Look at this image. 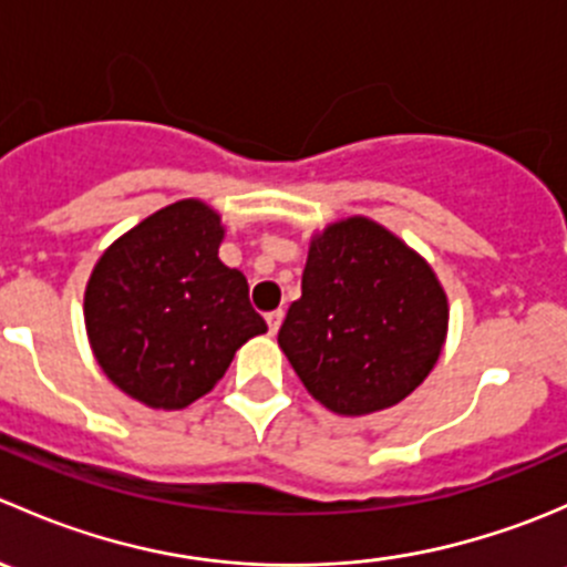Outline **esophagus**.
<instances>
[{"instance_id":"34e87169","label":"esophagus","mask_w":567,"mask_h":567,"mask_svg":"<svg viewBox=\"0 0 567 567\" xmlns=\"http://www.w3.org/2000/svg\"><path fill=\"white\" fill-rule=\"evenodd\" d=\"M282 318H285V312H282V310L268 312V316H266V323H268V331H271V334H277L279 326H282Z\"/></svg>"}]
</instances>
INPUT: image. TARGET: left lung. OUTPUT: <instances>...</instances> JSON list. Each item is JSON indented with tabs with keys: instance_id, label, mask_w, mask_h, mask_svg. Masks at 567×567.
<instances>
[{
	"instance_id": "1",
	"label": "left lung",
	"mask_w": 567,
	"mask_h": 567,
	"mask_svg": "<svg viewBox=\"0 0 567 567\" xmlns=\"http://www.w3.org/2000/svg\"><path fill=\"white\" fill-rule=\"evenodd\" d=\"M447 323L431 262L379 221L348 216L312 236L301 299L277 340L320 405L362 416L392 409L427 379Z\"/></svg>"
}]
</instances>
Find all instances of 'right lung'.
<instances>
[{
    "mask_svg": "<svg viewBox=\"0 0 567 567\" xmlns=\"http://www.w3.org/2000/svg\"><path fill=\"white\" fill-rule=\"evenodd\" d=\"M221 216L177 199L117 238L84 290V326L106 379L147 409L177 411L219 384L268 331L238 268L219 260Z\"/></svg>",
    "mask_w": 567,
    "mask_h": 567,
    "instance_id": "right-lung-1",
    "label": "right lung"
}]
</instances>
